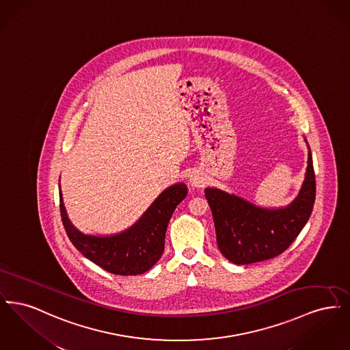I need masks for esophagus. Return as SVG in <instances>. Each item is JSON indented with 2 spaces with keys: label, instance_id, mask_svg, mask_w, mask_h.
<instances>
[{
  "label": "esophagus",
  "instance_id": "obj_1",
  "mask_svg": "<svg viewBox=\"0 0 350 350\" xmlns=\"http://www.w3.org/2000/svg\"><path fill=\"white\" fill-rule=\"evenodd\" d=\"M190 183H191V186H194V187H200V186H203L204 185V177L200 174V173H193L191 176H190Z\"/></svg>",
  "mask_w": 350,
  "mask_h": 350
}]
</instances>
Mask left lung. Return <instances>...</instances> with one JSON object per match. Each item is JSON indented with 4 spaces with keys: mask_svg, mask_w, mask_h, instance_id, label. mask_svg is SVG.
I'll return each mask as SVG.
<instances>
[{
    "mask_svg": "<svg viewBox=\"0 0 350 350\" xmlns=\"http://www.w3.org/2000/svg\"><path fill=\"white\" fill-rule=\"evenodd\" d=\"M221 254L247 265L274 258L287 250L311 217L317 198L312 154L308 153L306 181L298 198L281 210H264L217 189H206Z\"/></svg>",
    "mask_w": 350,
    "mask_h": 350,
    "instance_id": "1",
    "label": "left lung"
}]
</instances>
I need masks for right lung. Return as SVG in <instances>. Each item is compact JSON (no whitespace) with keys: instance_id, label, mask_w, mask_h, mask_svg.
<instances>
[{"instance_id":"right-lung-1","label":"right lung","mask_w":350,"mask_h":350,"mask_svg":"<svg viewBox=\"0 0 350 350\" xmlns=\"http://www.w3.org/2000/svg\"><path fill=\"white\" fill-rule=\"evenodd\" d=\"M187 196L185 183L170 186L152 203L130 230L116 236H88L69 221L60 193V214L72 244L92 262L117 275H136L150 270L161 257L167 223Z\"/></svg>"}]
</instances>
